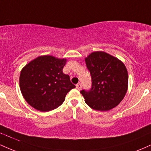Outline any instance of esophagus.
<instances>
[{
    "instance_id": "1",
    "label": "esophagus",
    "mask_w": 151,
    "mask_h": 151,
    "mask_svg": "<svg viewBox=\"0 0 151 151\" xmlns=\"http://www.w3.org/2000/svg\"><path fill=\"white\" fill-rule=\"evenodd\" d=\"M81 87H82V86H81V84H77V85H76V88H77L78 90H81Z\"/></svg>"
}]
</instances>
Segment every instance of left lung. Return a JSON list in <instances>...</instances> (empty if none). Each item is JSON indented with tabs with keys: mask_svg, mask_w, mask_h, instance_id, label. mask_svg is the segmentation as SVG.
<instances>
[{
	"mask_svg": "<svg viewBox=\"0 0 151 151\" xmlns=\"http://www.w3.org/2000/svg\"><path fill=\"white\" fill-rule=\"evenodd\" d=\"M91 77V88L81 90L86 104L94 110L105 111L116 107L125 96L129 76L119 59L102 51L93 52L85 58Z\"/></svg>",
	"mask_w": 151,
	"mask_h": 151,
	"instance_id": "obj_1",
	"label": "left lung"
}]
</instances>
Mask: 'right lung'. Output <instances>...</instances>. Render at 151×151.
<instances>
[{"mask_svg":"<svg viewBox=\"0 0 151 151\" xmlns=\"http://www.w3.org/2000/svg\"><path fill=\"white\" fill-rule=\"evenodd\" d=\"M67 60L51 55L40 56L22 68L20 91L25 101L40 111H49L63 103L67 93L75 85L62 72Z\"/></svg>","mask_w":151,"mask_h":151,"instance_id":"obj_1","label":"right lung"}]
</instances>
